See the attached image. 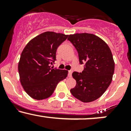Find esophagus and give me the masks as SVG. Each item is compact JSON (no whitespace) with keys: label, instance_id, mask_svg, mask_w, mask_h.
<instances>
[{"label":"esophagus","instance_id":"obj_1","mask_svg":"<svg viewBox=\"0 0 131 131\" xmlns=\"http://www.w3.org/2000/svg\"><path fill=\"white\" fill-rule=\"evenodd\" d=\"M72 73H73V71H72V70H70L68 71V77L69 78H71Z\"/></svg>","mask_w":131,"mask_h":131}]
</instances>
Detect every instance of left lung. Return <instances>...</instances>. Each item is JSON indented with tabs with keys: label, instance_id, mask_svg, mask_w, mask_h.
<instances>
[{
	"label": "left lung",
	"instance_id": "1",
	"mask_svg": "<svg viewBox=\"0 0 131 131\" xmlns=\"http://www.w3.org/2000/svg\"><path fill=\"white\" fill-rule=\"evenodd\" d=\"M78 52L79 63L84 64L81 73L73 72L76 81L72 95L81 102L97 100L112 82L115 61L108 46L100 37L89 33H76L68 38Z\"/></svg>",
	"mask_w": 131,
	"mask_h": 131
}]
</instances>
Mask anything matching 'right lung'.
I'll list each match as a JSON object with an SVG mask.
<instances>
[{
  "label": "right lung",
  "instance_id": "right-lung-1",
  "mask_svg": "<svg viewBox=\"0 0 131 131\" xmlns=\"http://www.w3.org/2000/svg\"><path fill=\"white\" fill-rule=\"evenodd\" d=\"M68 35L52 31L44 32L26 44L21 54L18 72L21 84L31 97L40 100L52 95L60 81L68 71L53 68L58 47Z\"/></svg>",
  "mask_w": 131,
  "mask_h": 131
}]
</instances>
